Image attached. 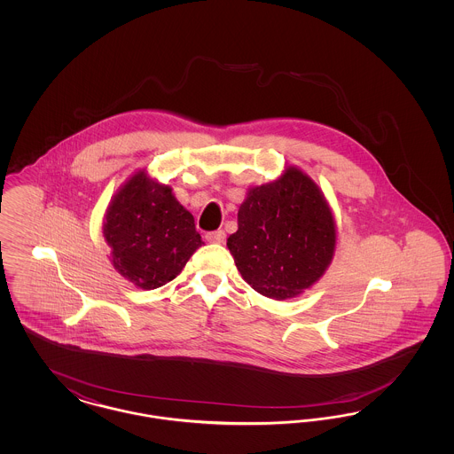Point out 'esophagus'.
<instances>
[{
  "label": "esophagus",
  "instance_id": "1",
  "mask_svg": "<svg viewBox=\"0 0 454 454\" xmlns=\"http://www.w3.org/2000/svg\"><path fill=\"white\" fill-rule=\"evenodd\" d=\"M224 238H226V233H224L223 230L209 231V233L206 235V239H207L209 243H223V241H224Z\"/></svg>",
  "mask_w": 454,
  "mask_h": 454
}]
</instances>
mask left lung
Returning a JSON list of instances; mask_svg holds the SVG:
<instances>
[{
  "instance_id": "obj_1",
  "label": "left lung",
  "mask_w": 454,
  "mask_h": 454,
  "mask_svg": "<svg viewBox=\"0 0 454 454\" xmlns=\"http://www.w3.org/2000/svg\"><path fill=\"white\" fill-rule=\"evenodd\" d=\"M335 221L318 185L289 167L248 191L238 231L226 245L241 278L257 293L287 300L324 276L335 250Z\"/></svg>"
}]
</instances>
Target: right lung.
Segmentation results:
<instances>
[{"instance_id":"obj_1","label":"right lung","mask_w":454,"mask_h":454,"mask_svg":"<svg viewBox=\"0 0 454 454\" xmlns=\"http://www.w3.org/2000/svg\"><path fill=\"white\" fill-rule=\"evenodd\" d=\"M104 237L117 272L141 289L175 279L202 245L194 216L173 197L170 185L145 172L132 175L112 199Z\"/></svg>"}]
</instances>
